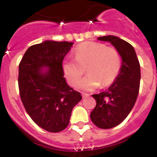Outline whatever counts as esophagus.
I'll use <instances>...</instances> for the list:
<instances>
[{"label":"esophagus","mask_w":157,"mask_h":157,"mask_svg":"<svg viewBox=\"0 0 157 157\" xmlns=\"http://www.w3.org/2000/svg\"><path fill=\"white\" fill-rule=\"evenodd\" d=\"M82 96L83 98H87V97H89V94H84V93H82Z\"/></svg>","instance_id":"1"}]
</instances>
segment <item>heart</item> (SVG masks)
<instances>
[{"label":"heart","instance_id":"1","mask_svg":"<svg viewBox=\"0 0 157 157\" xmlns=\"http://www.w3.org/2000/svg\"><path fill=\"white\" fill-rule=\"evenodd\" d=\"M121 67V56L116 48H107L94 41L82 43L76 48L75 58H67L63 71L71 86H75L87 68L88 75L78 83L83 91H93L115 81Z\"/></svg>","mask_w":157,"mask_h":157}]
</instances>
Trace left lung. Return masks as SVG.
I'll return each mask as SVG.
<instances>
[{"mask_svg":"<svg viewBox=\"0 0 157 157\" xmlns=\"http://www.w3.org/2000/svg\"><path fill=\"white\" fill-rule=\"evenodd\" d=\"M110 42L121 56V67L115 81L107 90L93 98L97 105L90 113L93 123L99 128L110 129L120 124L128 116L139 92L141 70L134 47L113 35L98 37Z\"/></svg>","mask_w":157,"mask_h":157,"instance_id":"8db88e82","label":"left lung"}]
</instances>
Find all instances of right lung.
<instances>
[{
  "instance_id": "1",
  "label": "right lung",
  "mask_w": 157,
  "mask_h": 157,
  "mask_svg": "<svg viewBox=\"0 0 157 157\" xmlns=\"http://www.w3.org/2000/svg\"><path fill=\"white\" fill-rule=\"evenodd\" d=\"M73 42L48 40L29 47L19 65V94L32 120L56 133L69 124L72 109L82 100L63 77V59Z\"/></svg>"
}]
</instances>
